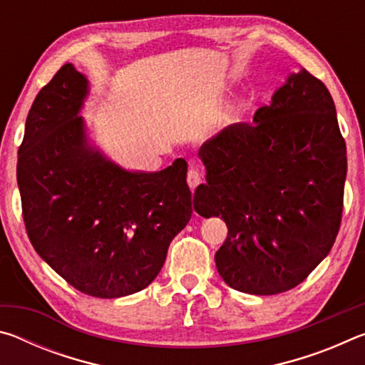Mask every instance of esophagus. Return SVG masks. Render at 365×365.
Listing matches in <instances>:
<instances>
[{
    "instance_id": "esophagus-1",
    "label": "esophagus",
    "mask_w": 365,
    "mask_h": 365,
    "mask_svg": "<svg viewBox=\"0 0 365 365\" xmlns=\"http://www.w3.org/2000/svg\"><path fill=\"white\" fill-rule=\"evenodd\" d=\"M201 180H202V175L200 174V170L195 169V168H191V169L188 170V175H187V182H188V185H190V188L195 190V188L197 187V185L201 183Z\"/></svg>"
}]
</instances>
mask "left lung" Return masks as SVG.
<instances>
[{
    "label": "left lung",
    "mask_w": 365,
    "mask_h": 365,
    "mask_svg": "<svg viewBox=\"0 0 365 365\" xmlns=\"http://www.w3.org/2000/svg\"><path fill=\"white\" fill-rule=\"evenodd\" d=\"M206 183L195 211L220 215L228 233L215 252L228 287L279 294L329 255L341 224L346 143L327 86L292 73L252 123H235L201 146Z\"/></svg>",
    "instance_id": "obj_1"
}]
</instances>
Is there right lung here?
Here are the masks:
<instances>
[{
    "instance_id": "add662e5",
    "label": "right lung",
    "mask_w": 365,
    "mask_h": 365,
    "mask_svg": "<svg viewBox=\"0 0 365 365\" xmlns=\"http://www.w3.org/2000/svg\"><path fill=\"white\" fill-rule=\"evenodd\" d=\"M88 80L64 64L29 110L17 185L30 243L85 294L120 298L146 288L191 217L187 160L130 172L90 145L80 110Z\"/></svg>"
}]
</instances>
